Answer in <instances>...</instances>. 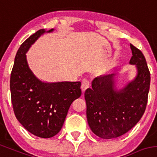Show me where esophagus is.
Returning a JSON list of instances; mask_svg holds the SVG:
<instances>
[{
	"mask_svg": "<svg viewBox=\"0 0 157 157\" xmlns=\"http://www.w3.org/2000/svg\"><path fill=\"white\" fill-rule=\"evenodd\" d=\"M90 80H89L88 78H83L82 81V91L84 92L86 89H88L89 87H90Z\"/></svg>",
	"mask_w": 157,
	"mask_h": 157,
	"instance_id": "34e87169",
	"label": "esophagus"
}]
</instances>
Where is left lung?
Masks as SVG:
<instances>
[{
  "label": "left lung",
  "instance_id": "left-lung-1",
  "mask_svg": "<svg viewBox=\"0 0 157 157\" xmlns=\"http://www.w3.org/2000/svg\"><path fill=\"white\" fill-rule=\"evenodd\" d=\"M130 64L137 75L121 90L115 89V74L100 75L85 92L86 117L92 132L102 139L123 136L139 121L146 110L150 73L141 50L130 44Z\"/></svg>",
  "mask_w": 157,
  "mask_h": 157
}]
</instances>
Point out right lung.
Listing matches in <instances>:
<instances>
[{"mask_svg": "<svg viewBox=\"0 0 157 157\" xmlns=\"http://www.w3.org/2000/svg\"><path fill=\"white\" fill-rule=\"evenodd\" d=\"M45 33V29L38 30L20 46L11 71L10 90L17 120L33 135L47 139L60 132L69 107L80 97L82 90L80 82H44L30 70L25 54Z\"/></svg>", "mask_w": 157, "mask_h": 157, "instance_id": "obj_1", "label": "right lung"}]
</instances>
